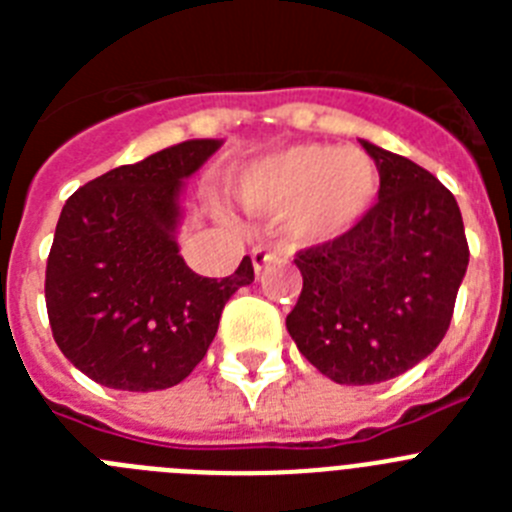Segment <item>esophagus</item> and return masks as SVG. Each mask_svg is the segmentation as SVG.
Returning a JSON list of instances; mask_svg holds the SVG:
<instances>
[{"label": "esophagus", "mask_w": 512, "mask_h": 512, "mask_svg": "<svg viewBox=\"0 0 512 512\" xmlns=\"http://www.w3.org/2000/svg\"><path fill=\"white\" fill-rule=\"evenodd\" d=\"M277 259V251L274 248H266V246H256L251 251V261H253V271L256 274H261V269H264L266 264H271V261Z\"/></svg>", "instance_id": "34e87169"}]
</instances>
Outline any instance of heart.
<instances>
[{
	"instance_id": "obj_1",
	"label": "heart",
	"mask_w": 512,
	"mask_h": 512,
	"mask_svg": "<svg viewBox=\"0 0 512 512\" xmlns=\"http://www.w3.org/2000/svg\"><path fill=\"white\" fill-rule=\"evenodd\" d=\"M379 192V171L359 148L297 143L264 153L235 176L238 200L253 212L287 207L284 225L300 243L336 241L361 223Z\"/></svg>"
}]
</instances>
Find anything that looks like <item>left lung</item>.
Returning <instances> with one entry per match:
<instances>
[{
    "label": "left lung",
    "instance_id": "obj_1",
    "mask_svg": "<svg viewBox=\"0 0 512 512\" xmlns=\"http://www.w3.org/2000/svg\"><path fill=\"white\" fill-rule=\"evenodd\" d=\"M361 146L379 171L377 205L297 253L302 292L287 315L300 354L338 384L387 382L433 354L469 264L454 194L410 158Z\"/></svg>",
    "mask_w": 512,
    "mask_h": 512
}]
</instances>
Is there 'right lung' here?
I'll list each match as a JSON object with an SVG mask.
<instances>
[{
    "label": "right lung",
    "mask_w": 512,
    "mask_h": 512,
    "mask_svg": "<svg viewBox=\"0 0 512 512\" xmlns=\"http://www.w3.org/2000/svg\"><path fill=\"white\" fill-rule=\"evenodd\" d=\"M223 140H184L71 194L45 266V307L63 356L125 392L174 387L205 359L225 302L253 282L194 274L176 246L184 179Z\"/></svg>",
    "instance_id": "obj_1"
}]
</instances>
